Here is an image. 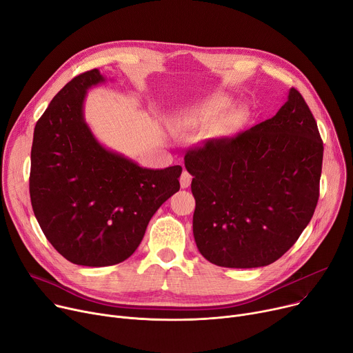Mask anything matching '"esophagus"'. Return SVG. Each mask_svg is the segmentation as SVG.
Returning a JSON list of instances; mask_svg holds the SVG:
<instances>
[{
  "label": "esophagus",
  "instance_id": "esophagus-1",
  "mask_svg": "<svg viewBox=\"0 0 353 353\" xmlns=\"http://www.w3.org/2000/svg\"><path fill=\"white\" fill-rule=\"evenodd\" d=\"M192 180H193V176L187 172V170H183L181 176H180V185L181 189H187L192 184Z\"/></svg>",
  "mask_w": 353,
  "mask_h": 353
}]
</instances>
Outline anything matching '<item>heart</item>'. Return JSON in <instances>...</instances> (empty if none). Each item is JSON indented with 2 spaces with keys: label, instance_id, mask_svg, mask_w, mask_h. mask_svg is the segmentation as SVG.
<instances>
[{
  "label": "heart",
  "instance_id": "b5f03b06",
  "mask_svg": "<svg viewBox=\"0 0 353 353\" xmlns=\"http://www.w3.org/2000/svg\"><path fill=\"white\" fill-rule=\"evenodd\" d=\"M225 105H227L225 99L208 101L200 109L193 110L190 113V117H192V119H204V117H213V116L219 114L224 109ZM241 121H243V112L240 109H234L224 117V125H225V128L232 129V128H236Z\"/></svg>",
  "mask_w": 353,
  "mask_h": 353
}]
</instances>
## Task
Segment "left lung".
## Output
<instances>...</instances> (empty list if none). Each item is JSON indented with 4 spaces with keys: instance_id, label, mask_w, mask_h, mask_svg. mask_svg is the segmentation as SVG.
Returning <instances> with one entry per match:
<instances>
[{
    "instance_id": "left-lung-1",
    "label": "left lung",
    "mask_w": 353,
    "mask_h": 353,
    "mask_svg": "<svg viewBox=\"0 0 353 353\" xmlns=\"http://www.w3.org/2000/svg\"><path fill=\"white\" fill-rule=\"evenodd\" d=\"M322 157L316 122L294 88L271 119L190 149L184 166L193 176L200 254L227 268L265 267L283 256L314 216Z\"/></svg>"
}]
</instances>
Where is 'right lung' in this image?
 <instances>
[{
	"label": "right lung",
	"instance_id": "obj_1",
	"mask_svg": "<svg viewBox=\"0 0 353 353\" xmlns=\"http://www.w3.org/2000/svg\"><path fill=\"white\" fill-rule=\"evenodd\" d=\"M98 69L68 82L34 129L30 196L52 247L85 267L114 265L142 241L157 208L180 189L181 166L146 169L103 148L83 117Z\"/></svg>",
	"mask_w": 353,
	"mask_h": 353
}]
</instances>
